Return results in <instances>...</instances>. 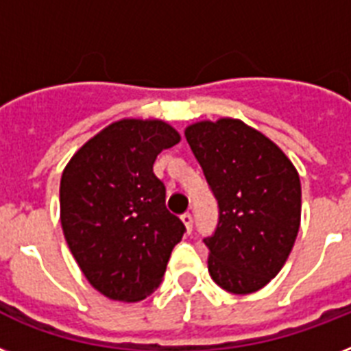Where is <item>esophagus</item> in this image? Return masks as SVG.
Masks as SVG:
<instances>
[{
    "instance_id": "obj_1",
    "label": "esophagus",
    "mask_w": 351,
    "mask_h": 351,
    "mask_svg": "<svg viewBox=\"0 0 351 351\" xmlns=\"http://www.w3.org/2000/svg\"><path fill=\"white\" fill-rule=\"evenodd\" d=\"M182 222H184V226H186L187 233H191V231H193V217H191V213H184V215H182Z\"/></svg>"
}]
</instances>
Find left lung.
Returning <instances> with one entry per match:
<instances>
[{"instance_id":"8db88e82","label":"left lung","mask_w":351,"mask_h":351,"mask_svg":"<svg viewBox=\"0 0 351 351\" xmlns=\"http://www.w3.org/2000/svg\"><path fill=\"white\" fill-rule=\"evenodd\" d=\"M186 138L219 202V224L204 239L209 275L247 295L288 261L300 226V178L277 143L244 121H197Z\"/></svg>"}]
</instances>
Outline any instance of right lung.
Returning a JSON list of instances; mask_svg holds the SVG:
<instances>
[{
	"mask_svg": "<svg viewBox=\"0 0 351 351\" xmlns=\"http://www.w3.org/2000/svg\"><path fill=\"white\" fill-rule=\"evenodd\" d=\"M180 134L162 120L123 118L74 153L60 182V219L69 250L90 286L138 302L158 288L186 226L165 208L153 173Z\"/></svg>",
	"mask_w": 351,
	"mask_h": 351,
	"instance_id": "right-lung-1",
	"label": "right lung"
}]
</instances>
